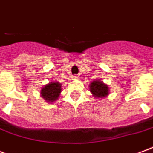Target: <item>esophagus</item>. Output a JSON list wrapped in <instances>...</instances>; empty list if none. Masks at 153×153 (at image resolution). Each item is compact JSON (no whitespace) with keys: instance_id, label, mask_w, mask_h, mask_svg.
Listing matches in <instances>:
<instances>
[{"instance_id":"esophagus-1","label":"esophagus","mask_w":153,"mask_h":153,"mask_svg":"<svg viewBox=\"0 0 153 153\" xmlns=\"http://www.w3.org/2000/svg\"><path fill=\"white\" fill-rule=\"evenodd\" d=\"M72 78H73V79H79V76H78L77 74H74L73 76H72Z\"/></svg>"}]
</instances>
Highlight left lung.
I'll list each match as a JSON object with an SVG mask.
<instances>
[{"label":"left lung","mask_w":153,"mask_h":153,"mask_svg":"<svg viewBox=\"0 0 153 153\" xmlns=\"http://www.w3.org/2000/svg\"><path fill=\"white\" fill-rule=\"evenodd\" d=\"M90 91L93 93V96H95L97 98L105 97L106 95H108V87L106 84L99 81V80H94L93 83L90 84Z\"/></svg>","instance_id":"left-lung-1"}]
</instances>
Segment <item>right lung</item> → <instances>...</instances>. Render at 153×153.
Returning <instances> with one entry per match:
<instances>
[{"label": "right lung", "instance_id": "1", "mask_svg": "<svg viewBox=\"0 0 153 153\" xmlns=\"http://www.w3.org/2000/svg\"><path fill=\"white\" fill-rule=\"evenodd\" d=\"M61 91L60 84L57 82L50 83L47 84L41 91L42 97L47 102H55L58 98Z\"/></svg>", "mask_w": 153, "mask_h": 153}]
</instances>
